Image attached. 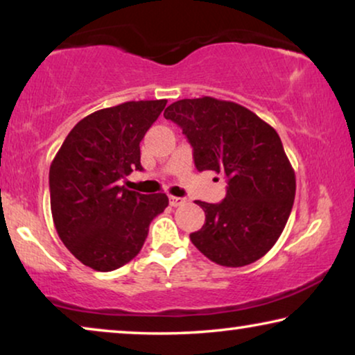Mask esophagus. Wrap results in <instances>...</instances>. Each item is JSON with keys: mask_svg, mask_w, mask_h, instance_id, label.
Instances as JSON below:
<instances>
[{"mask_svg": "<svg viewBox=\"0 0 355 355\" xmlns=\"http://www.w3.org/2000/svg\"><path fill=\"white\" fill-rule=\"evenodd\" d=\"M187 200L184 197H174V196H171L169 197V203H171V207H181V205H184V203H186Z\"/></svg>", "mask_w": 355, "mask_h": 355, "instance_id": "34e87169", "label": "esophagus"}]
</instances>
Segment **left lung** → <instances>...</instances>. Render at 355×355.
Segmentation results:
<instances>
[{
    "instance_id": "1",
    "label": "left lung",
    "mask_w": 355,
    "mask_h": 355,
    "mask_svg": "<svg viewBox=\"0 0 355 355\" xmlns=\"http://www.w3.org/2000/svg\"><path fill=\"white\" fill-rule=\"evenodd\" d=\"M193 148L198 171L223 173L226 197L197 200L205 225L192 244L223 266H245L276 244L293 210L295 174L276 130L234 101L184 98L164 110Z\"/></svg>"
}]
</instances>
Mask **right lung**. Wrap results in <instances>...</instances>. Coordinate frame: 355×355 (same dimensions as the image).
Listing matches in <instances>:
<instances>
[{"label": "right lung", "mask_w": 355, "mask_h": 355, "mask_svg": "<svg viewBox=\"0 0 355 355\" xmlns=\"http://www.w3.org/2000/svg\"><path fill=\"white\" fill-rule=\"evenodd\" d=\"M166 100L125 101L85 116L67 134L50 166V198L58 236L96 271L129 263L142 249L166 193L129 191L123 179L142 171L140 142Z\"/></svg>", "instance_id": "add662e5"}]
</instances>
